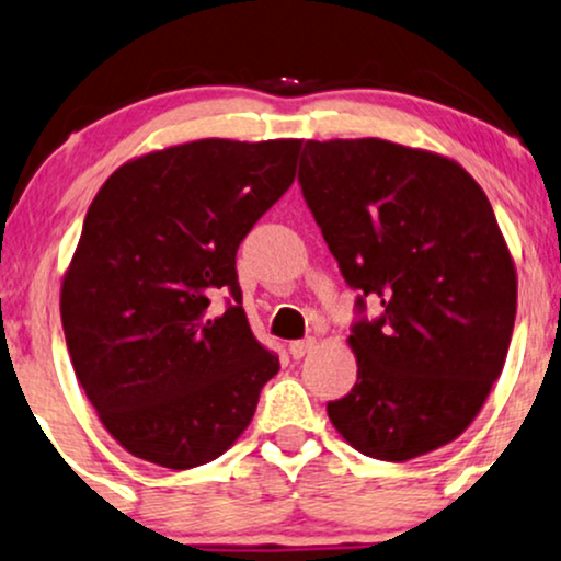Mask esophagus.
<instances>
[{"label":"esophagus","mask_w":561,"mask_h":561,"mask_svg":"<svg viewBox=\"0 0 561 561\" xmlns=\"http://www.w3.org/2000/svg\"><path fill=\"white\" fill-rule=\"evenodd\" d=\"M312 348H314V337H304V341H294L288 345V351H291L294 358H304Z\"/></svg>","instance_id":"34e87169"}]
</instances>
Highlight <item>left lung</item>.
<instances>
[{
  "label": "left lung",
  "mask_w": 561,
  "mask_h": 561,
  "mask_svg": "<svg viewBox=\"0 0 561 561\" xmlns=\"http://www.w3.org/2000/svg\"><path fill=\"white\" fill-rule=\"evenodd\" d=\"M299 184L356 296L358 377L328 416L351 447L403 462L458 439L500 379L517 278L462 165L377 137L304 142ZM383 307L366 318L365 301Z\"/></svg>",
  "instance_id": "8db88e82"
}]
</instances>
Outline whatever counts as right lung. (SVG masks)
<instances>
[{
	"instance_id": "obj_1",
	"label": "right lung",
	"mask_w": 561,
	"mask_h": 561,
	"mask_svg": "<svg viewBox=\"0 0 561 561\" xmlns=\"http://www.w3.org/2000/svg\"><path fill=\"white\" fill-rule=\"evenodd\" d=\"M299 148L184 142L124 163L90 203L61 328L88 400L135 458L171 471L216 460L278 375L241 307L237 249L294 184Z\"/></svg>"
}]
</instances>
